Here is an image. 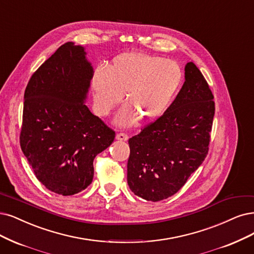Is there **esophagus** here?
Wrapping results in <instances>:
<instances>
[{"mask_svg":"<svg viewBox=\"0 0 254 254\" xmlns=\"http://www.w3.org/2000/svg\"><path fill=\"white\" fill-rule=\"evenodd\" d=\"M116 139L117 140H122V141H127V140L128 139V136L125 133H118L116 135Z\"/></svg>","mask_w":254,"mask_h":254,"instance_id":"34e87169","label":"esophagus"}]
</instances>
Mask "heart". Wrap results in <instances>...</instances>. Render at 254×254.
<instances>
[{
	"instance_id": "obj_1",
	"label": "heart",
	"mask_w": 254,
	"mask_h": 254,
	"mask_svg": "<svg viewBox=\"0 0 254 254\" xmlns=\"http://www.w3.org/2000/svg\"><path fill=\"white\" fill-rule=\"evenodd\" d=\"M182 79V70L175 61L130 51L115 56L107 69L96 68L91 81L95 107L101 116L118 106L125 93L127 105L121 110L118 121L130 126L137 116L143 120L160 117L171 105Z\"/></svg>"
}]
</instances>
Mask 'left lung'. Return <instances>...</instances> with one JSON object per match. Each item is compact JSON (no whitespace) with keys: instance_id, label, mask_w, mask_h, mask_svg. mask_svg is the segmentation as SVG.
<instances>
[{"instance_id":"left-lung-1","label":"left lung","mask_w":254,"mask_h":254,"mask_svg":"<svg viewBox=\"0 0 254 254\" xmlns=\"http://www.w3.org/2000/svg\"><path fill=\"white\" fill-rule=\"evenodd\" d=\"M213 116L208 83L193 63H187L185 81L172 105L128 139L130 190L153 202L179 191L208 154Z\"/></svg>"}]
</instances>
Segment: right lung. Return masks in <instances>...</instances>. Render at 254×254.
I'll return each instance as SVG.
<instances>
[{"instance_id":"right-lung-1","label":"right lung","mask_w":254,"mask_h":254,"mask_svg":"<svg viewBox=\"0 0 254 254\" xmlns=\"http://www.w3.org/2000/svg\"><path fill=\"white\" fill-rule=\"evenodd\" d=\"M93 68L81 46L68 42L37 69L24 95L21 148L47 190L72 195L92 183L93 161L115 130L84 105Z\"/></svg>"}]
</instances>
